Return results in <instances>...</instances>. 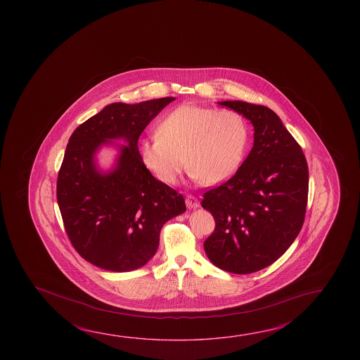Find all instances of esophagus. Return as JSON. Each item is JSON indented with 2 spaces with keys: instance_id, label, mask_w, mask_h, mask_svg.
Wrapping results in <instances>:
<instances>
[{
  "instance_id": "34e87169",
  "label": "esophagus",
  "mask_w": 360,
  "mask_h": 360,
  "mask_svg": "<svg viewBox=\"0 0 360 360\" xmlns=\"http://www.w3.org/2000/svg\"><path fill=\"white\" fill-rule=\"evenodd\" d=\"M186 205L191 210H195V208H198L200 207V200L195 198V195H187V198H186Z\"/></svg>"
}]
</instances>
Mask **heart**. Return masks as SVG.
<instances>
[{
	"label": "heart",
	"instance_id": "obj_1",
	"mask_svg": "<svg viewBox=\"0 0 360 360\" xmlns=\"http://www.w3.org/2000/svg\"><path fill=\"white\" fill-rule=\"evenodd\" d=\"M157 133L141 142L143 163L165 184H173L186 165L191 178L214 186L240 168L248 127L240 112L183 104L160 120Z\"/></svg>",
	"mask_w": 360,
	"mask_h": 360
}]
</instances>
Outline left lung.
I'll list each match as a JSON object with an SVG mask.
<instances>
[{"instance_id":"8db88e82","label":"left lung","mask_w":360,"mask_h":360,"mask_svg":"<svg viewBox=\"0 0 360 360\" xmlns=\"http://www.w3.org/2000/svg\"><path fill=\"white\" fill-rule=\"evenodd\" d=\"M250 120L254 147L233 177L203 195L216 221L203 248L221 270L251 274L271 265L299 235L307 211L305 155L270 108L217 101Z\"/></svg>"}]
</instances>
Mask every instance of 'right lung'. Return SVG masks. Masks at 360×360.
Segmentation results:
<instances>
[{
	"mask_svg": "<svg viewBox=\"0 0 360 360\" xmlns=\"http://www.w3.org/2000/svg\"><path fill=\"white\" fill-rule=\"evenodd\" d=\"M173 101L112 103L71 134L56 195L72 246L93 265L114 272L142 267L158 250L163 224L186 212L183 195L152 176L138 149L143 130ZM103 146L119 152L108 172L96 160Z\"/></svg>",
	"mask_w": 360,
	"mask_h": 360,
	"instance_id": "1",
	"label": "right lung"
}]
</instances>
